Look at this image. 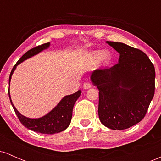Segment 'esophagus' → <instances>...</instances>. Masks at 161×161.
Instances as JSON below:
<instances>
[{"mask_svg":"<svg viewBox=\"0 0 161 161\" xmlns=\"http://www.w3.org/2000/svg\"><path fill=\"white\" fill-rule=\"evenodd\" d=\"M92 87V85L90 84L89 82H85L84 84H83V88H85V89H88V88H90Z\"/></svg>","mask_w":161,"mask_h":161,"instance_id":"34e87169","label":"esophagus"}]
</instances>
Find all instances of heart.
I'll use <instances>...</instances> for the list:
<instances>
[{
    "mask_svg": "<svg viewBox=\"0 0 161 161\" xmlns=\"http://www.w3.org/2000/svg\"><path fill=\"white\" fill-rule=\"evenodd\" d=\"M91 58L93 61H98V60H101L106 64H109L111 60V57H110V54L108 51H94L92 53Z\"/></svg>",
    "mask_w": 161,
    "mask_h": 161,
    "instance_id": "1",
    "label": "heart"
}]
</instances>
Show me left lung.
Masks as SVG:
<instances>
[{
  "mask_svg": "<svg viewBox=\"0 0 161 161\" xmlns=\"http://www.w3.org/2000/svg\"><path fill=\"white\" fill-rule=\"evenodd\" d=\"M107 43L119 53V61L93 71L91 80L99 90L101 123L113 130H123L145 117L154 95L155 69L141 50L121 42Z\"/></svg>",
  "mask_w": 161,
  "mask_h": 161,
  "instance_id": "8db88e82",
  "label": "left lung"
}]
</instances>
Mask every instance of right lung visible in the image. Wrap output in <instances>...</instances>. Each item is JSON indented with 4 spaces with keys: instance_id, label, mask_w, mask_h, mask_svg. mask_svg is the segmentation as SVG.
<instances>
[{
    "instance_id": "1",
    "label": "right lung",
    "mask_w": 161,
    "mask_h": 161,
    "mask_svg": "<svg viewBox=\"0 0 161 161\" xmlns=\"http://www.w3.org/2000/svg\"><path fill=\"white\" fill-rule=\"evenodd\" d=\"M49 46V42L43 44L42 45H38L36 47H33V48L28 51L25 54H23V57L16 62L14 68L11 70L10 78H9V84H10L11 76H12L14 70L16 68V66L19 65L20 63L24 61L26 59L34 56L43 50L47 48ZM8 94L14 111H15L18 119H19L20 123L24 126L30 129V130L34 131V132H38V133L54 134L65 130L69 125L72 115H73V106H74L75 101L81 95V91L79 90L78 92L73 94V95L65 96L51 112H49L48 114L42 116V117L38 118V119H31V118L25 117V116L22 115L16 110L14 104H13L12 101H11L10 91L8 92Z\"/></svg>"
}]
</instances>
